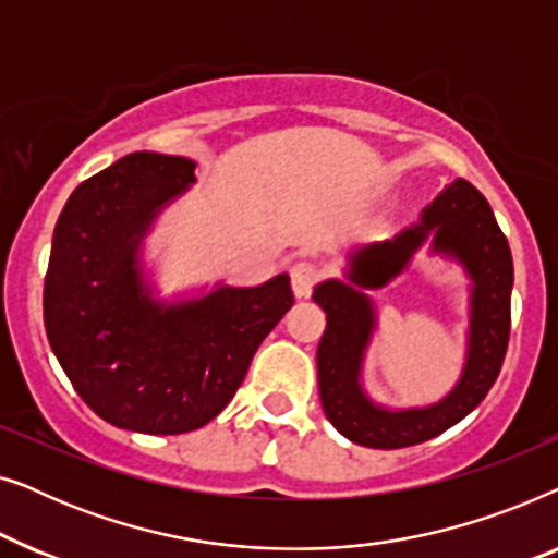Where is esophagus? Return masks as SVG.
<instances>
[{
	"label": "esophagus",
	"mask_w": 558,
	"mask_h": 558,
	"mask_svg": "<svg viewBox=\"0 0 558 558\" xmlns=\"http://www.w3.org/2000/svg\"><path fill=\"white\" fill-rule=\"evenodd\" d=\"M289 277H292V289L296 296H310L312 289L323 277V269L315 262H307V258H302V262L292 264V269H289Z\"/></svg>",
	"instance_id": "34e87169"
}]
</instances>
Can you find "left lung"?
<instances>
[{
  "instance_id": "1",
  "label": "left lung",
  "mask_w": 558,
  "mask_h": 558,
  "mask_svg": "<svg viewBox=\"0 0 558 558\" xmlns=\"http://www.w3.org/2000/svg\"><path fill=\"white\" fill-rule=\"evenodd\" d=\"M429 240L435 253L460 260L473 279L471 335L463 378L445 400L424 410L391 412L373 404L360 386V365L375 311L365 288H379L405 268ZM348 284L327 279L315 289L327 327L317 345V384L325 416L355 445L401 449L437 437L462 422L498 378L510 338L513 256L490 205L468 180H454L426 205L418 223L391 241L371 243L350 254Z\"/></svg>"
}]
</instances>
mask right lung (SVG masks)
Returning <instances> with one entry per match:
<instances>
[{"mask_svg": "<svg viewBox=\"0 0 558 558\" xmlns=\"http://www.w3.org/2000/svg\"><path fill=\"white\" fill-rule=\"evenodd\" d=\"M193 182V159L134 151L81 182L52 233L45 332L81 399L119 429H201L228 407L256 348L294 304L287 274L185 302L151 296L142 239Z\"/></svg>", "mask_w": 558, "mask_h": 558, "instance_id": "obj_1", "label": "right lung"}]
</instances>
